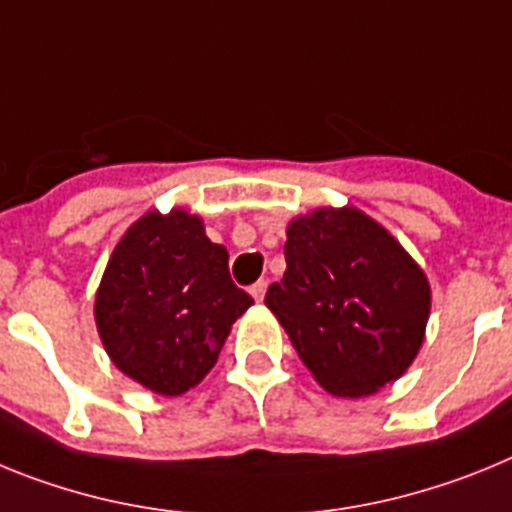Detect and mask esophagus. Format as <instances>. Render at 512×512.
Listing matches in <instances>:
<instances>
[{"mask_svg": "<svg viewBox=\"0 0 512 512\" xmlns=\"http://www.w3.org/2000/svg\"><path fill=\"white\" fill-rule=\"evenodd\" d=\"M265 291H268V281H257L255 286L250 288L252 299H255V301H262V299H265Z\"/></svg>", "mask_w": 512, "mask_h": 512, "instance_id": "esophagus-1", "label": "esophagus"}]
</instances>
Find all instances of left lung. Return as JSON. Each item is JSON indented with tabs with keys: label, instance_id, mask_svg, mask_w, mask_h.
Wrapping results in <instances>:
<instances>
[{
	"label": "left lung",
	"instance_id": "8db88e82",
	"mask_svg": "<svg viewBox=\"0 0 512 512\" xmlns=\"http://www.w3.org/2000/svg\"><path fill=\"white\" fill-rule=\"evenodd\" d=\"M304 366L332 397H368L417 358L430 283L389 231L355 206L286 226V273L265 293Z\"/></svg>",
	"mask_w": 512,
	"mask_h": 512
}]
</instances>
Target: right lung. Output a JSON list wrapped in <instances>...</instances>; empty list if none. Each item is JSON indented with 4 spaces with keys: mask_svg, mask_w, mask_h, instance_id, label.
I'll use <instances>...</instances> for the list:
<instances>
[{
    "mask_svg": "<svg viewBox=\"0 0 512 512\" xmlns=\"http://www.w3.org/2000/svg\"><path fill=\"white\" fill-rule=\"evenodd\" d=\"M229 252L185 208L146 211L115 244L95 293L102 348L118 371L162 397H180L216 366L231 324L250 309Z\"/></svg>",
    "mask_w": 512,
    "mask_h": 512,
    "instance_id": "obj_1",
    "label": "right lung"
}]
</instances>
